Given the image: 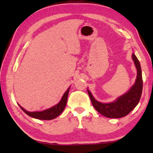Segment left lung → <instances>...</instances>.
I'll return each instance as SVG.
<instances>
[{
  "label": "left lung",
  "mask_w": 153,
  "mask_h": 153,
  "mask_svg": "<svg viewBox=\"0 0 153 153\" xmlns=\"http://www.w3.org/2000/svg\"><path fill=\"white\" fill-rule=\"evenodd\" d=\"M131 57L137 69V78L132 86L125 94L119 96L112 102L102 103L95 99L89 89H87L95 109L104 117L108 118H122L125 117L134 109L140 101L143 91L141 66L134 52L131 54Z\"/></svg>",
  "instance_id": "left-lung-1"
}]
</instances>
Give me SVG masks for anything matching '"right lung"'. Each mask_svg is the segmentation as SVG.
Instances as JSON below:
<instances>
[{
	"instance_id": "obj_1",
	"label": "right lung",
	"mask_w": 153,
	"mask_h": 153,
	"mask_svg": "<svg viewBox=\"0 0 153 153\" xmlns=\"http://www.w3.org/2000/svg\"><path fill=\"white\" fill-rule=\"evenodd\" d=\"M70 88L71 86L68 88L65 94H63L62 99L54 106L50 107V108H47L43 111H29L26 110L25 108H23L19 104L20 108L24 111V112L29 117H32V118L40 119V120H52V119H55L56 117H58L62 114V112L64 111L65 108L67 101H68V94H69Z\"/></svg>"
}]
</instances>
